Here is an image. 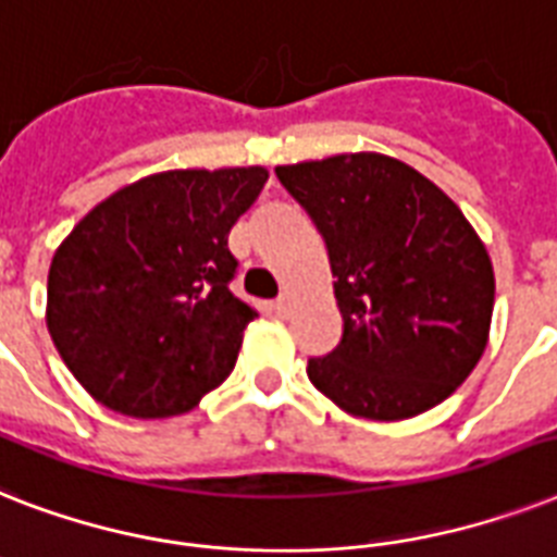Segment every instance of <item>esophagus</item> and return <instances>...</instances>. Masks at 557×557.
Returning a JSON list of instances; mask_svg holds the SVG:
<instances>
[{
	"mask_svg": "<svg viewBox=\"0 0 557 557\" xmlns=\"http://www.w3.org/2000/svg\"><path fill=\"white\" fill-rule=\"evenodd\" d=\"M293 307H296V301H293L290 293H284V296H278V299H275V313L282 315V319H287V315L293 313Z\"/></svg>",
	"mask_w": 557,
	"mask_h": 557,
	"instance_id": "esophagus-1",
	"label": "esophagus"
}]
</instances>
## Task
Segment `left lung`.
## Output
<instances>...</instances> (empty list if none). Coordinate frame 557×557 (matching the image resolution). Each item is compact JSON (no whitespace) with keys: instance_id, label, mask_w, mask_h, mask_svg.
<instances>
[{"instance_id":"obj_1","label":"left lung","mask_w":557,"mask_h":557,"mask_svg":"<svg viewBox=\"0 0 557 557\" xmlns=\"http://www.w3.org/2000/svg\"><path fill=\"white\" fill-rule=\"evenodd\" d=\"M331 256L342 342L307 376L350 417L397 422L451 397L488 345L495 270L474 226L380 152L275 166Z\"/></svg>"}]
</instances>
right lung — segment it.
<instances>
[{
    "instance_id": "obj_1",
    "label": "right lung",
    "mask_w": 557,
    "mask_h": 557,
    "mask_svg": "<svg viewBox=\"0 0 557 557\" xmlns=\"http://www.w3.org/2000/svg\"><path fill=\"white\" fill-rule=\"evenodd\" d=\"M264 166L169 169L97 203L57 247L46 322L74 380L111 411H193L235 368L256 307L233 296L226 238Z\"/></svg>"
}]
</instances>
